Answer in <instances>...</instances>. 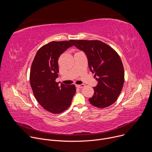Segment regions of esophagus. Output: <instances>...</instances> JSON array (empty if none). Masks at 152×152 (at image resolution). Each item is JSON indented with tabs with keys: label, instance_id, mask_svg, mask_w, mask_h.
Wrapping results in <instances>:
<instances>
[{
	"label": "esophagus",
	"instance_id": "esophagus-1",
	"mask_svg": "<svg viewBox=\"0 0 152 152\" xmlns=\"http://www.w3.org/2000/svg\"><path fill=\"white\" fill-rule=\"evenodd\" d=\"M76 86L77 88H82L85 86V84H80V85H76Z\"/></svg>",
	"mask_w": 152,
	"mask_h": 152
}]
</instances>
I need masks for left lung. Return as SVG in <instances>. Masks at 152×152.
<instances>
[{
	"label": "left lung",
	"instance_id": "8db88e82",
	"mask_svg": "<svg viewBox=\"0 0 152 152\" xmlns=\"http://www.w3.org/2000/svg\"><path fill=\"white\" fill-rule=\"evenodd\" d=\"M72 45L83 51L88 66L98 82L90 103L99 108L113 104L118 99L124 84V72L118 54L110 46L99 40H73Z\"/></svg>",
	"mask_w": 152,
	"mask_h": 152
}]
</instances>
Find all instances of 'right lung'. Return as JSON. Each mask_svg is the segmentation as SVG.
Listing matches in <instances>:
<instances>
[{"mask_svg": "<svg viewBox=\"0 0 152 152\" xmlns=\"http://www.w3.org/2000/svg\"><path fill=\"white\" fill-rule=\"evenodd\" d=\"M71 40L52 41L42 46L32 63L30 83L34 95L42 107L53 114H60L70 106L76 93L75 85L56 82L59 73L58 58L73 46Z\"/></svg>", "mask_w": 152, "mask_h": 152, "instance_id": "right-lung-1", "label": "right lung"}]
</instances>
